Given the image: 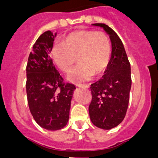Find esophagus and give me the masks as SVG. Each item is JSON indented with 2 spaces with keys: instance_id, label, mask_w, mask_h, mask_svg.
Wrapping results in <instances>:
<instances>
[{
  "instance_id": "34e87169",
  "label": "esophagus",
  "mask_w": 158,
  "mask_h": 158,
  "mask_svg": "<svg viewBox=\"0 0 158 158\" xmlns=\"http://www.w3.org/2000/svg\"><path fill=\"white\" fill-rule=\"evenodd\" d=\"M79 87L81 88V89H89V85H80Z\"/></svg>"
}]
</instances>
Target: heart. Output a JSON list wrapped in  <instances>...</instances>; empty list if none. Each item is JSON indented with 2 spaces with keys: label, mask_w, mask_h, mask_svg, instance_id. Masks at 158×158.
Instances as JSON below:
<instances>
[{
  "label": "heart",
  "mask_w": 158,
  "mask_h": 158,
  "mask_svg": "<svg viewBox=\"0 0 158 158\" xmlns=\"http://www.w3.org/2000/svg\"><path fill=\"white\" fill-rule=\"evenodd\" d=\"M54 64L65 73L73 68L76 58L79 65L71 73L69 80L81 84L91 80L93 75L103 74L111 60V43L107 35L93 31H77L54 44L51 50Z\"/></svg>",
  "instance_id": "b5f03b06"
}]
</instances>
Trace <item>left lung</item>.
I'll use <instances>...</instances> for the list:
<instances>
[{"label":"left lung","instance_id":"1","mask_svg":"<svg viewBox=\"0 0 158 158\" xmlns=\"http://www.w3.org/2000/svg\"><path fill=\"white\" fill-rule=\"evenodd\" d=\"M92 25L101 27L109 35L111 56L103 77L90 87L93 99L89 116L96 127L111 130L120 124L126 115L131 88V65L118 35L104 23Z\"/></svg>","mask_w":158,"mask_h":158}]
</instances>
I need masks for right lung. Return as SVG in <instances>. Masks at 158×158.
Listing matches in <instances>:
<instances>
[{
    "label": "right lung",
    "mask_w": 158,
    "mask_h": 158,
    "mask_svg": "<svg viewBox=\"0 0 158 158\" xmlns=\"http://www.w3.org/2000/svg\"><path fill=\"white\" fill-rule=\"evenodd\" d=\"M57 32L47 31L38 38L27 61V102L35 121L48 131H58L69 121L71 100L76 89L63 84L50 57Z\"/></svg>",
    "instance_id": "1"
}]
</instances>
